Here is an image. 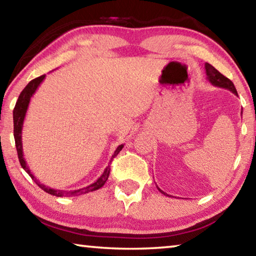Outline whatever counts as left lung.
<instances>
[{"label": "left lung", "mask_w": 256, "mask_h": 256, "mask_svg": "<svg viewBox=\"0 0 256 256\" xmlns=\"http://www.w3.org/2000/svg\"><path fill=\"white\" fill-rule=\"evenodd\" d=\"M206 76H208V80H209L210 84H214V86H219V88H224V89H228L229 92H232V94H235L236 96H238L237 94V90L235 88V86H234L232 82L226 78L224 76H222V73H220L218 70H216V68L211 66L209 63H206ZM157 188L159 190V192H162L164 196H170V194L164 193L162 190H160L158 186Z\"/></svg>", "instance_id": "obj_1"}]
</instances>
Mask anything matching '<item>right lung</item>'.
<instances>
[{"mask_svg":"<svg viewBox=\"0 0 256 256\" xmlns=\"http://www.w3.org/2000/svg\"><path fill=\"white\" fill-rule=\"evenodd\" d=\"M45 79V76H40L36 78V79H34L29 82V84L26 86V88L21 92L20 96L18 98V100H16V107L14 110V140H16V151H18V157H19V162L21 167L24 168V170L28 172V175L32 177V178L34 180V183H36L38 186L42 190H44L46 193L50 194V196H81V194H86V193H89V192H92V190H96L98 188H100L104 186V184L106 183V180H108V176H110V166L108 164V166L105 168V170H104L102 175L99 177V178L94 182V183L90 184L89 186H86V188H80V190H55V188H48V186H46L44 184H42L40 180H38L36 177H34L32 172H30L29 167L27 166V162H26V160L24 158V151H22V128H24V120L26 118V112H27L28 110V106H29V102H30V98L34 96V94L36 92V90L38 89V86L42 82V80ZM124 144H120L118 146V148H116L114 154H112V160L114 157H116L120 154V151L123 149ZM110 160V162H112Z\"/></svg>","mask_w":256,"mask_h":256,"instance_id":"1","label":"right lung"}]
</instances>
